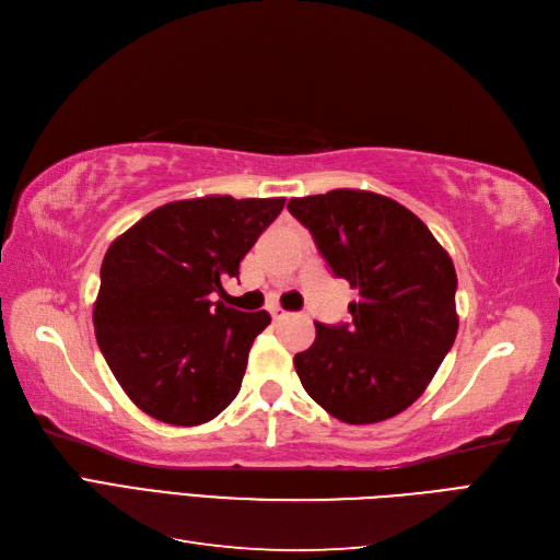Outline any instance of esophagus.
I'll return each mask as SVG.
<instances>
[{
  "label": "esophagus",
  "instance_id": "1",
  "mask_svg": "<svg viewBox=\"0 0 560 560\" xmlns=\"http://www.w3.org/2000/svg\"><path fill=\"white\" fill-rule=\"evenodd\" d=\"M270 315H273V319H276V322H280V319H284V317L290 315V313L282 311V308H273V311H270Z\"/></svg>",
  "mask_w": 560,
  "mask_h": 560
}]
</instances>
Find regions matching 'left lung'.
<instances>
[{
  "label": "left lung",
  "mask_w": 560,
  "mask_h": 560,
  "mask_svg": "<svg viewBox=\"0 0 560 560\" xmlns=\"http://www.w3.org/2000/svg\"><path fill=\"white\" fill-rule=\"evenodd\" d=\"M336 278L360 292L346 325L315 322L294 358L306 393L348 425L401 413L425 393L457 334V276L448 252L397 200L360 191L287 202Z\"/></svg>",
  "instance_id": "1"
}]
</instances>
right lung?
Wrapping results in <instances>:
<instances>
[{"label": "right lung", "mask_w": 560, "mask_h": 560, "mask_svg": "<svg viewBox=\"0 0 560 560\" xmlns=\"http://www.w3.org/2000/svg\"><path fill=\"white\" fill-rule=\"evenodd\" d=\"M284 198L206 196L151 210L109 245L93 306L97 346L132 404L167 425H202L235 399L266 311L210 301Z\"/></svg>", "instance_id": "1"}]
</instances>
